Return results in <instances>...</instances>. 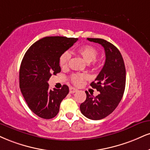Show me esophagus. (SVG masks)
Segmentation results:
<instances>
[{"label": "esophagus", "mask_w": 150, "mask_h": 150, "mask_svg": "<svg viewBox=\"0 0 150 150\" xmlns=\"http://www.w3.org/2000/svg\"><path fill=\"white\" fill-rule=\"evenodd\" d=\"M77 91H78V90H77V89H75V88H73V87L70 88V93H75V92H77Z\"/></svg>", "instance_id": "1"}]
</instances>
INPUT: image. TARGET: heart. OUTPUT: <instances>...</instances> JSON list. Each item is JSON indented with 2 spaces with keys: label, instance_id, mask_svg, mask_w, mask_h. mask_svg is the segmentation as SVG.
<instances>
[{
  "label": "heart",
  "instance_id": "obj_1",
  "mask_svg": "<svg viewBox=\"0 0 150 150\" xmlns=\"http://www.w3.org/2000/svg\"><path fill=\"white\" fill-rule=\"evenodd\" d=\"M76 52L84 59L85 62L89 64L93 61V65L94 66L96 64L94 60L96 59L97 56L98 54V50L94 47L89 45H83L77 48ZM70 57H71V55H70V52L68 51L64 52V53L61 54L60 57H59V65L61 68H66L68 67ZM86 78H87V76L84 74L77 73L71 75L70 80L75 85L80 86L82 84L83 81L86 80Z\"/></svg>",
  "mask_w": 150,
  "mask_h": 150
}]
</instances>
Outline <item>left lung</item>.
<instances>
[{"mask_svg":"<svg viewBox=\"0 0 150 150\" xmlns=\"http://www.w3.org/2000/svg\"><path fill=\"white\" fill-rule=\"evenodd\" d=\"M87 40L103 47L105 62L90 84L100 93L93 97L86 91V98L80 105V111L90 120H99L111 114L122 100L126 85V68L122 56L114 45L100 38Z\"/></svg>","mask_w":150,"mask_h":150,"instance_id":"1","label":"left lung"}]
</instances>
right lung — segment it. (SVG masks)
<instances>
[{"mask_svg":"<svg viewBox=\"0 0 150 150\" xmlns=\"http://www.w3.org/2000/svg\"><path fill=\"white\" fill-rule=\"evenodd\" d=\"M77 38L50 36L39 40L27 50L19 70V87L30 110L43 119L54 118L69 93L67 85L50 89L48 81L61 72L59 57Z\"/></svg>","mask_w":150,"mask_h":150,"instance_id":"obj_1","label":"right lung"}]
</instances>
